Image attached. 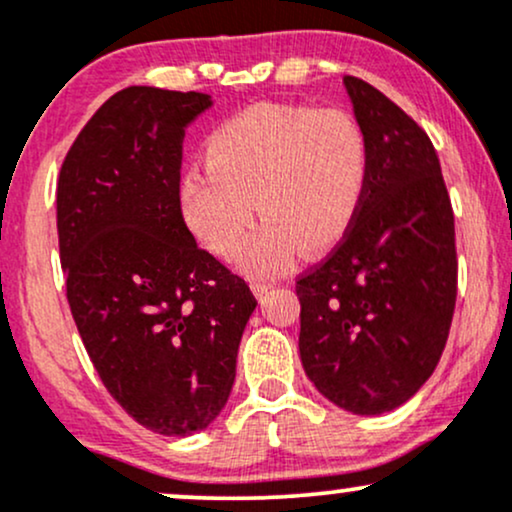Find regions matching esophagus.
Masks as SVG:
<instances>
[{
  "instance_id": "obj_1",
  "label": "esophagus",
  "mask_w": 512,
  "mask_h": 512,
  "mask_svg": "<svg viewBox=\"0 0 512 512\" xmlns=\"http://www.w3.org/2000/svg\"><path fill=\"white\" fill-rule=\"evenodd\" d=\"M272 281H267V279H252L250 281V289H252V293H255V296H264V293H267L269 289H272Z\"/></svg>"
}]
</instances>
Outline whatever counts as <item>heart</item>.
Instances as JSON below:
<instances>
[{
	"mask_svg": "<svg viewBox=\"0 0 512 512\" xmlns=\"http://www.w3.org/2000/svg\"><path fill=\"white\" fill-rule=\"evenodd\" d=\"M204 161L207 168H190L180 182L187 226L211 252L231 260L257 208L265 223L240 252V267L252 276L279 274L301 250L337 245L368 182L361 125L344 110L305 105L240 110L209 134Z\"/></svg>",
	"mask_w": 512,
	"mask_h": 512,
	"instance_id": "1",
	"label": "heart"
}]
</instances>
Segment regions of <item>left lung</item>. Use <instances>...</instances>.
<instances>
[{"mask_svg": "<svg viewBox=\"0 0 512 512\" xmlns=\"http://www.w3.org/2000/svg\"><path fill=\"white\" fill-rule=\"evenodd\" d=\"M368 142V182L346 236L296 279L301 361L330 402L361 416L397 409L431 378L457 298L455 216L428 134L344 76Z\"/></svg>", "mask_w": 512, "mask_h": 512, "instance_id": "obj_1", "label": "left lung"}]
</instances>
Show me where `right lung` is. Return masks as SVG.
<instances>
[{"instance_id":"add662e5","label":"right lung","mask_w":512,"mask_h":512,"mask_svg":"<svg viewBox=\"0 0 512 512\" xmlns=\"http://www.w3.org/2000/svg\"><path fill=\"white\" fill-rule=\"evenodd\" d=\"M209 105L197 91L122 88L81 129L57 180L76 330L105 390L161 436L219 416L257 305L182 219V139Z\"/></svg>"}]
</instances>
